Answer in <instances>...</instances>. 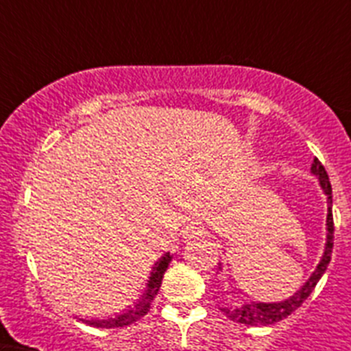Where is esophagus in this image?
<instances>
[{"instance_id": "34e87169", "label": "esophagus", "mask_w": 351, "mask_h": 351, "mask_svg": "<svg viewBox=\"0 0 351 351\" xmlns=\"http://www.w3.org/2000/svg\"><path fill=\"white\" fill-rule=\"evenodd\" d=\"M204 234H206V230H204V226L200 223H190L182 230V239H186V241H197V239L204 237Z\"/></svg>"}]
</instances>
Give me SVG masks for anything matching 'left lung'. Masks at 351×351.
I'll return each mask as SVG.
<instances>
[{"instance_id": "1", "label": "left lung", "mask_w": 351, "mask_h": 351, "mask_svg": "<svg viewBox=\"0 0 351 351\" xmlns=\"http://www.w3.org/2000/svg\"><path fill=\"white\" fill-rule=\"evenodd\" d=\"M311 172L315 176H318L320 179V186L324 188L325 195H327V204H328V213H327V244H325L324 256H322L320 263L316 271L313 272L311 278L306 281L302 288L297 291L295 295H291L290 299L283 300V302H251L244 304V306H237V308H221V311L225 313L226 318H230L235 324H244V325H272L276 322L283 320L287 316H290L291 313L299 309L302 306V302L311 295V291L315 290L316 283L320 281V278L324 276V272L327 271V265L330 262V256H332V246H334V218H332V186L328 181L327 170L324 169L322 161L318 158H315L311 165Z\"/></svg>"}]
</instances>
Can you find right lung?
I'll return each mask as SVG.
<instances>
[{
	"label": "right lung",
	"mask_w": 351,
	"mask_h": 351,
	"mask_svg": "<svg viewBox=\"0 0 351 351\" xmlns=\"http://www.w3.org/2000/svg\"><path fill=\"white\" fill-rule=\"evenodd\" d=\"M170 260H172V255H170V253H165V255L161 256V258L154 263L151 278H149L147 290H145V293L142 295V299L135 304V308H130L128 311H125L123 315H117L116 318H107V320H82V322L93 325V327L114 328V327H126V325H132L133 322L141 320L142 316L147 315L154 297L158 295V290H160L161 287V280H163V274H165V271L169 269Z\"/></svg>",
	"instance_id": "1"
}]
</instances>
